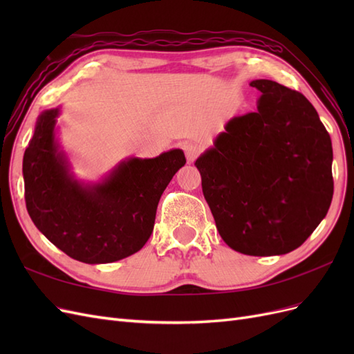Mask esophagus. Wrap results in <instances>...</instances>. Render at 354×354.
<instances>
[{"label":"esophagus","instance_id":"esophagus-1","mask_svg":"<svg viewBox=\"0 0 354 354\" xmlns=\"http://www.w3.org/2000/svg\"><path fill=\"white\" fill-rule=\"evenodd\" d=\"M183 149H185V155H186L189 162H194V160L199 155V146L195 143H187V145H185Z\"/></svg>","mask_w":354,"mask_h":354}]
</instances>
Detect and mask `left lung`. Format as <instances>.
<instances>
[{
	"label": "left lung",
	"instance_id": "left-lung-1",
	"mask_svg": "<svg viewBox=\"0 0 354 354\" xmlns=\"http://www.w3.org/2000/svg\"><path fill=\"white\" fill-rule=\"evenodd\" d=\"M257 111L234 116L196 159L202 192L223 241L246 255L297 250L334 195L332 143L301 93L255 80Z\"/></svg>",
	"mask_w": 354,
	"mask_h": 354
}]
</instances>
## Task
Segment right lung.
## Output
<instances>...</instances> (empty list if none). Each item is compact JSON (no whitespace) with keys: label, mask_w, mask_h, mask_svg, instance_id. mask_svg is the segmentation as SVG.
<instances>
[{"label":"right lung","mask_w":354,"mask_h":354,"mask_svg":"<svg viewBox=\"0 0 354 354\" xmlns=\"http://www.w3.org/2000/svg\"><path fill=\"white\" fill-rule=\"evenodd\" d=\"M59 109L44 111L24 155L25 201L38 230L73 260L104 264L140 251L151 238L158 202L186 164L173 149L152 159L130 158L100 183L69 173L55 136Z\"/></svg>","instance_id":"right-lung-1"}]
</instances>
